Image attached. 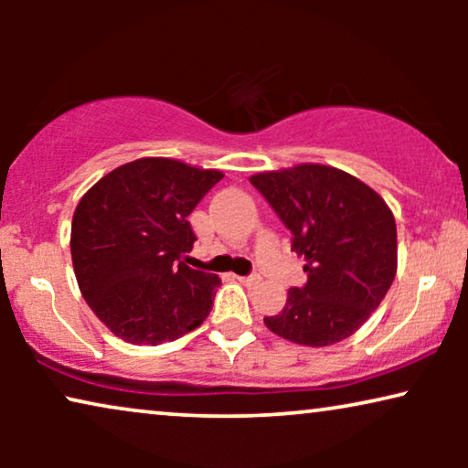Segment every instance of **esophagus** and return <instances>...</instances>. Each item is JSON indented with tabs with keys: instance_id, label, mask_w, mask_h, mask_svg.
Wrapping results in <instances>:
<instances>
[{
	"instance_id": "esophagus-1",
	"label": "esophagus",
	"mask_w": 468,
	"mask_h": 468,
	"mask_svg": "<svg viewBox=\"0 0 468 468\" xmlns=\"http://www.w3.org/2000/svg\"><path fill=\"white\" fill-rule=\"evenodd\" d=\"M260 274H247V277H239V281L240 283H245V285H255V283H260Z\"/></svg>"
}]
</instances>
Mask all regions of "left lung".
<instances>
[{"mask_svg":"<svg viewBox=\"0 0 468 468\" xmlns=\"http://www.w3.org/2000/svg\"><path fill=\"white\" fill-rule=\"evenodd\" d=\"M292 232L306 283L287 292L268 330L306 347L354 335L392 285L396 221L383 197L347 172L319 164L249 178Z\"/></svg>","mask_w":468,"mask_h":468,"instance_id":"1","label":"left lung"}]
</instances>
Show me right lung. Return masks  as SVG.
<instances>
[{"label":"right lung","instance_id":"add662e5","mask_svg":"<svg viewBox=\"0 0 468 468\" xmlns=\"http://www.w3.org/2000/svg\"><path fill=\"white\" fill-rule=\"evenodd\" d=\"M223 178L176 159L144 157L108 172L72 219V264L87 304L133 345H159L208 317L217 274L185 264L196 242L187 217Z\"/></svg>","mask_w":468,"mask_h":468}]
</instances>
